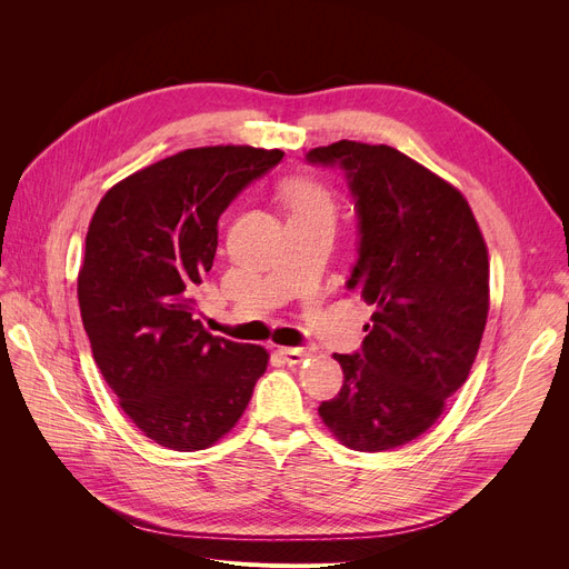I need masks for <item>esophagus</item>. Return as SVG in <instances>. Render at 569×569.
Wrapping results in <instances>:
<instances>
[{
	"mask_svg": "<svg viewBox=\"0 0 569 569\" xmlns=\"http://www.w3.org/2000/svg\"><path fill=\"white\" fill-rule=\"evenodd\" d=\"M279 352L288 365H300L305 357H309V350H305V348H281Z\"/></svg>",
	"mask_w": 569,
	"mask_h": 569,
	"instance_id": "esophagus-1",
	"label": "esophagus"
}]
</instances>
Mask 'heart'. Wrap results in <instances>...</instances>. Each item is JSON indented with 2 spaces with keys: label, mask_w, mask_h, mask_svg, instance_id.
Masks as SVG:
<instances>
[{
  "label": "heart",
  "mask_w": 569,
  "mask_h": 569,
  "mask_svg": "<svg viewBox=\"0 0 569 569\" xmlns=\"http://www.w3.org/2000/svg\"><path fill=\"white\" fill-rule=\"evenodd\" d=\"M281 200L290 209V217H332V196L313 179L297 177L283 184Z\"/></svg>",
  "instance_id": "1"
}]
</instances>
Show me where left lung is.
Masks as SVG:
<instances>
[{"instance_id": "8db88e82", "label": "left lung", "mask_w": 569, "mask_h": 569, "mask_svg": "<svg viewBox=\"0 0 569 569\" xmlns=\"http://www.w3.org/2000/svg\"><path fill=\"white\" fill-rule=\"evenodd\" d=\"M339 166L357 212L348 288L373 307L362 350L335 355L341 392L318 412L357 452L422 436L466 382L489 313V256L466 198L399 149L339 140L307 154Z\"/></svg>"}]
</instances>
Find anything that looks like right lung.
<instances>
[{
    "label": "right lung",
    "instance_id": "right-lung-1",
    "mask_svg": "<svg viewBox=\"0 0 569 569\" xmlns=\"http://www.w3.org/2000/svg\"><path fill=\"white\" fill-rule=\"evenodd\" d=\"M281 149H184L114 184L84 237L78 302L110 390L154 442L196 452L249 406L269 355L209 335L193 300L212 269L219 217Z\"/></svg>",
    "mask_w": 569,
    "mask_h": 569
}]
</instances>
